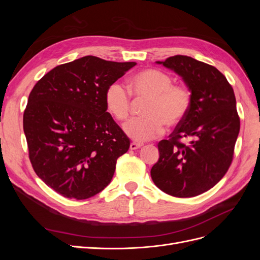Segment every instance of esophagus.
I'll list each match as a JSON object with an SVG mask.
<instances>
[{
  "instance_id": "34e87169",
  "label": "esophagus",
  "mask_w": 260,
  "mask_h": 260,
  "mask_svg": "<svg viewBox=\"0 0 260 260\" xmlns=\"http://www.w3.org/2000/svg\"><path fill=\"white\" fill-rule=\"evenodd\" d=\"M143 144L142 143H138V142H131L130 144V149H138L140 147H142Z\"/></svg>"
}]
</instances>
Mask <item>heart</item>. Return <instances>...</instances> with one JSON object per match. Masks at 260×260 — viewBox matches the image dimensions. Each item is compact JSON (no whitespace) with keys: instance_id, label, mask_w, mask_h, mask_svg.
<instances>
[{"instance_id":"1","label":"heart","mask_w":260,"mask_h":260,"mask_svg":"<svg viewBox=\"0 0 260 260\" xmlns=\"http://www.w3.org/2000/svg\"><path fill=\"white\" fill-rule=\"evenodd\" d=\"M130 91L137 101H146L141 109L143 117L131 119L123 127L125 135L138 142L161 135L164 124L177 127L190 112L191 90L184 84L174 83V78L159 69L148 68L136 74L130 81ZM105 103L118 121L125 120L131 113L130 93L118 82L108 86Z\"/></svg>"}]
</instances>
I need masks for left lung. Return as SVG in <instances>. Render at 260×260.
<instances>
[{"mask_svg":"<svg viewBox=\"0 0 260 260\" xmlns=\"http://www.w3.org/2000/svg\"><path fill=\"white\" fill-rule=\"evenodd\" d=\"M156 62L182 77L192 104L169 139L158 143L159 159L151 177L165 193L193 198L216 185L230 167L240 132L237 101L231 84L214 66L184 55Z\"/></svg>","mask_w":260,"mask_h":260,"instance_id":"8db88e82","label":"left lung"}]
</instances>
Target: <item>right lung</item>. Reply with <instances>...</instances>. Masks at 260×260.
I'll use <instances>...</instances> for the list:
<instances>
[{"label": "right lung", "mask_w": 260, "mask_h": 260, "mask_svg": "<svg viewBox=\"0 0 260 260\" xmlns=\"http://www.w3.org/2000/svg\"><path fill=\"white\" fill-rule=\"evenodd\" d=\"M137 62L84 56L53 68L29 94L23 132L38 177L67 199L85 200L111 182L130 140L107 113L105 93Z\"/></svg>", "instance_id": "right-lung-1"}]
</instances>
